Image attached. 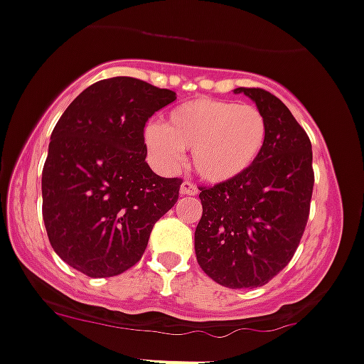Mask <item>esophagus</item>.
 Returning a JSON list of instances; mask_svg holds the SVG:
<instances>
[{
  "label": "esophagus",
  "instance_id": "1",
  "mask_svg": "<svg viewBox=\"0 0 364 364\" xmlns=\"http://www.w3.org/2000/svg\"><path fill=\"white\" fill-rule=\"evenodd\" d=\"M181 194H183V196H194V194H198V187L194 186L193 182H189V181L182 182Z\"/></svg>",
  "mask_w": 364,
  "mask_h": 364
}]
</instances>
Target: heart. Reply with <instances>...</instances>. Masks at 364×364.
<instances>
[{"label": "heart", "instance_id": "b5f03b06", "mask_svg": "<svg viewBox=\"0 0 364 364\" xmlns=\"http://www.w3.org/2000/svg\"><path fill=\"white\" fill-rule=\"evenodd\" d=\"M267 132V118L258 107L198 97L173 107L164 125H146L143 141L166 170H177L183 150H193L196 173L210 183H223L242 177L257 164Z\"/></svg>", "mask_w": 364, "mask_h": 364}]
</instances>
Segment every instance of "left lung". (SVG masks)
I'll return each mask as SVG.
<instances>
[{"mask_svg": "<svg viewBox=\"0 0 364 364\" xmlns=\"http://www.w3.org/2000/svg\"><path fill=\"white\" fill-rule=\"evenodd\" d=\"M267 118V143L242 177L201 187L194 251L208 278L255 289L289 265L303 237L313 193L311 143L289 107L262 88H235Z\"/></svg>", "mask_w": 364, "mask_h": 364, "instance_id": "obj_1", "label": "left lung"}]
</instances>
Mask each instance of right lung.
Instances as JSON below:
<instances>
[{
  "label": "right lung",
  "instance_id": "add662e5",
  "mask_svg": "<svg viewBox=\"0 0 364 364\" xmlns=\"http://www.w3.org/2000/svg\"><path fill=\"white\" fill-rule=\"evenodd\" d=\"M175 92L136 77H109L79 93L53 129L42 170V215L53 250L90 278L141 260L154 225L177 203L181 178L145 161L149 118Z\"/></svg>",
  "mask_w": 364,
  "mask_h": 364
}]
</instances>
